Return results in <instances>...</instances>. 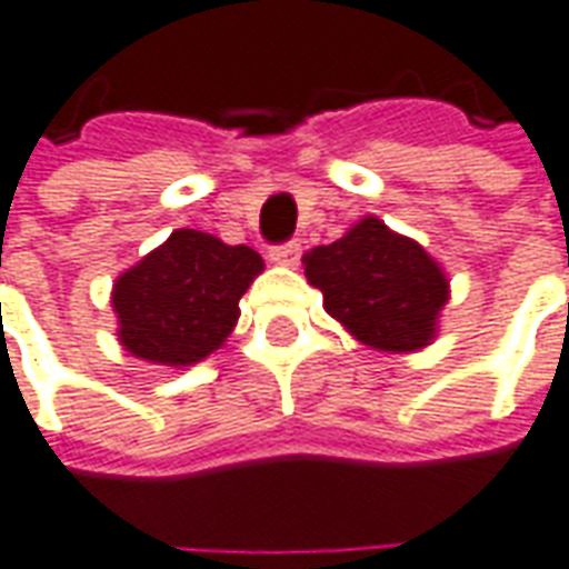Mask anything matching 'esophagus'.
<instances>
[{
  "label": "esophagus",
  "instance_id": "esophagus-1",
  "mask_svg": "<svg viewBox=\"0 0 569 569\" xmlns=\"http://www.w3.org/2000/svg\"><path fill=\"white\" fill-rule=\"evenodd\" d=\"M301 256V243L296 240H289V243H280L271 249V261L273 264H283V268H292Z\"/></svg>",
  "mask_w": 569,
  "mask_h": 569
}]
</instances>
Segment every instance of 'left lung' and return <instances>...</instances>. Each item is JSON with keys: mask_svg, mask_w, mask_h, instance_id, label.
Listing matches in <instances>:
<instances>
[{"mask_svg": "<svg viewBox=\"0 0 569 569\" xmlns=\"http://www.w3.org/2000/svg\"><path fill=\"white\" fill-rule=\"evenodd\" d=\"M308 283L353 339L376 351H419L437 336L450 280L435 258L376 216L305 256Z\"/></svg>", "mask_w": 569, "mask_h": 569, "instance_id": "1", "label": "left lung"}]
</instances>
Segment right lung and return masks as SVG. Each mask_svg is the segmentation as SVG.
Returning a JSON list of instances; mask_svg holds the SVG:
<instances>
[{"label":"right lung","instance_id":"1","mask_svg":"<svg viewBox=\"0 0 569 569\" xmlns=\"http://www.w3.org/2000/svg\"><path fill=\"white\" fill-rule=\"evenodd\" d=\"M264 261L249 246L181 228L113 283L122 348L147 363L193 367L218 351Z\"/></svg>","mask_w":569,"mask_h":569}]
</instances>
